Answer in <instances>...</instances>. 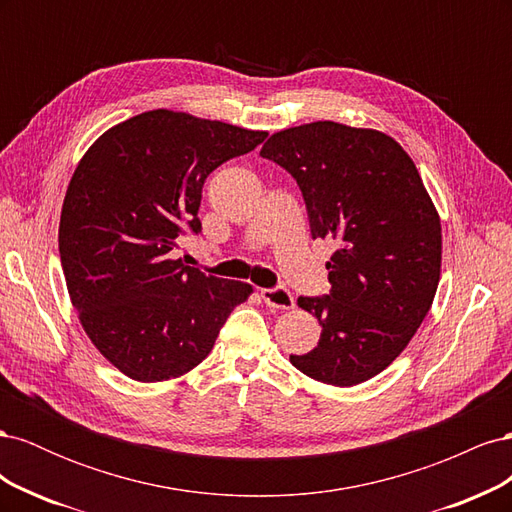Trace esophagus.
I'll return each instance as SVG.
<instances>
[{"mask_svg":"<svg viewBox=\"0 0 512 512\" xmlns=\"http://www.w3.org/2000/svg\"><path fill=\"white\" fill-rule=\"evenodd\" d=\"M260 294H262V301H265L269 307H275V309H292L294 307L292 292L284 286L265 288V290H260Z\"/></svg>","mask_w":512,"mask_h":512,"instance_id":"34e87169","label":"esophagus"}]
</instances>
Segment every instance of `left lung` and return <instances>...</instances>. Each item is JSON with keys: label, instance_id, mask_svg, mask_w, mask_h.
I'll use <instances>...</instances> for the list:
<instances>
[{"label": "left lung", "instance_id": "obj_1", "mask_svg": "<svg viewBox=\"0 0 512 512\" xmlns=\"http://www.w3.org/2000/svg\"><path fill=\"white\" fill-rule=\"evenodd\" d=\"M260 156L297 181L312 237L337 243L329 294L297 301L320 320V342L290 363L333 386L378 376L421 327L440 282L442 228L421 175L391 136L335 121L277 132Z\"/></svg>", "mask_w": 512, "mask_h": 512}]
</instances>
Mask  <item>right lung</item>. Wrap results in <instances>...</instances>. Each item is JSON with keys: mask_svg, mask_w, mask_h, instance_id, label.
<instances>
[{"mask_svg": "<svg viewBox=\"0 0 512 512\" xmlns=\"http://www.w3.org/2000/svg\"><path fill=\"white\" fill-rule=\"evenodd\" d=\"M267 132L141 113L104 132L76 166L59 222L70 299L94 346L128 378L183 376L211 352L252 286L205 275L168 254L200 235L205 179Z\"/></svg>", "mask_w": 512, "mask_h": 512, "instance_id": "obj_1", "label": "right lung"}]
</instances>
